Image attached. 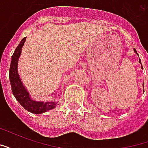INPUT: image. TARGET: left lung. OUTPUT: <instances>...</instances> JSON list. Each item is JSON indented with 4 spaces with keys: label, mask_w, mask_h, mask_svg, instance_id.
Returning <instances> with one entry per match:
<instances>
[{
    "label": "left lung",
    "mask_w": 148,
    "mask_h": 148,
    "mask_svg": "<svg viewBox=\"0 0 148 148\" xmlns=\"http://www.w3.org/2000/svg\"><path fill=\"white\" fill-rule=\"evenodd\" d=\"M134 52H135L136 54H137V55H138V53H137V51H136V49H134ZM139 62H140V64H141V59H140H140H139ZM142 68H143V67H142Z\"/></svg>",
    "instance_id": "1"
}]
</instances>
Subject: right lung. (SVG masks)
<instances>
[{"mask_svg": "<svg viewBox=\"0 0 148 148\" xmlns=\"http://www.w3.org/2000/svg\"><path fill=\"white\" fill-rule=\"evenodd\" d=\"M25 40L26 37H24L21 40L12 56L11 65L9 69V80L11 83L12 93L18 102L27 111L34 114H41L55 108L57 103L54 101L43 102L32 100L30 97L29 92L27 91L22 81L21 80V77L18 74V61L21 56V49L24 46Z\"/></svg>", "mask_w": 148, "mask_h": 148, "instance_id": "obj_1", "label": "right lung"}]
</instances>
